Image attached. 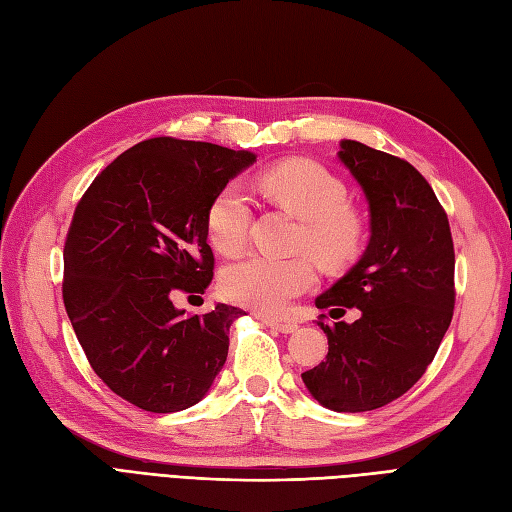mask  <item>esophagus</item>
I'll list each match as a JSON object with an SVG mask.
<instances>
[{
  "label": "esophagus",
  "instance_id": "1",
  "mask_svg": "<svg viewBox=\"0 0 512 512\" xmlns=\"http://www.w3.org/2000/svg\"><path fill=\"white\" fill-rule=\"evenodd\" d=\"M262 322L267 324V327H271V329H275V331H280V333H294L297 331V324L294 322H286V320H273V318H260Z\"/></svg>",
  "mask_w": 512,
  "mask_h": 512
}]
</instances>
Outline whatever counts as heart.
Returning a JSON list of instances; mask_svg holds the SVG:
<instances>
[{
	"label": "heart",
	"mask_w": 512,
	"mask_h": 512,
	"mask_svg": "<svg viewBox=\"0 0 512 512\" xmlns=\"http://www.w3.org/2000/svg\"><path fill=\"white\" fill-rule=\"evenodd\" d=\"M262 196L284 207L301 222V243L324 262H342L361 243V224L346 205V188L327 168L290 160L267 168L256 179ZM252 203L239 181H230L215 194L207 211V232L220 252H237L247 239ZM316 282L307 258L243 256L224 269L222 292L230 301L260 314H284L290 303Z\"/></svg>",
	"instance_id": "obj_1"
}]
</instances>
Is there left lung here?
I'll return each mask as SVG.
<instances>
[{
	"mask_svg": "<svg viewBox=\"0 0 512 512\" xmlns=\"http://www.w3.org/2000/svg\"><path fill=\"white\" fill-rule=\"evenodd\" d=\"M337 158L365 194L369 241L316 307L361 316L320 322L327 361L301 378L320 406L367 412L410 391L436 356L455 307V250L446 213L412 164L348 138Z\"/></svg>",
	"mask_w": 512,
	"mask_h": 512,
	"instance_id": "obj_1",
	"label": "left lung"
}]
</instances>
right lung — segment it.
Instances as JSON below:
<instances>
[{
  "mask_svg": "<svg viewBox=\"0 0 512 512\" xmlns=\"http://www.w3.org/2000/svg\"><path fill=\"white\" fill-rule=\"evenodd\" d=\"M256 153L149 138L123 151L76 205L64 247V303L102 382L147 412L203 399L226 363L243 309L218 303L196 316L173 294L213 280L211 200Z\"/></svg>",
  "mask_w": 512,
  "mask_h": 512,
  "instance_id": "right-lung-1",
  "label": "right lung"
}]
</instances>
